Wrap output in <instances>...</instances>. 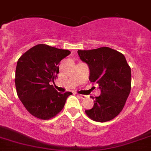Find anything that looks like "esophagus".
<instances>
[{"label": "esophagus", "mask_w": 151, "mask_h": 151, "mask_svg": "<svg viewBox=\"0 0 151 151\" xmlns=\"http://www.w3.org/2000/svg\"><path fill=\"white\" fill-rule=\"evenodd\" d=\"M78 97H80L81 99H85L87 97L86 95H82V94H78Z\"/></svg>", "instance_id": "1"}]
</instances>
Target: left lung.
I'll return each instance as SVG.
<instances>
[{
	"mask_svg": "<svg viewBox=\"0 0 151 151\" xmlns=\"http://www.w3.org/2000/svg\"><path fill=\"white\" fill-rule=\"evenodd\" d=\"M78 54L88 65L90 81L101 89L93 108L85 113L94 122L112 120L122 112L131 91L129 65L124 54L109 47L78 50Z\"/></svg>",
	"mask_w": 151,
	"mask_h": 151,
	"instance_id": "8db88e82",
	"label": "left lung"
}]
</instances>
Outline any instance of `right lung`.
<instances>
[{"mask_svg": "<svg viewBox=\"0 0 151 151\" xmlns=\"http://www.w3.org/2000/svg\"><path fill=\"white\" fill-rule=\"evenodd\" d=\"M70 52L46 44L33 46L18 60L15 86L18 97L27 111L42 120L57 116L72 93L58 92L54 82L59 73V65Z\"/></svg>", "mask_w": 151, "mask_h": 151, "instance_id": "1", "label": "right lung"}]
</instances>
